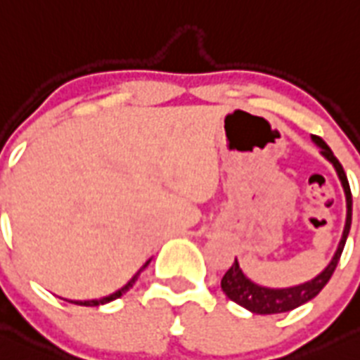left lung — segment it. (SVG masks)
I'll list each match as a JSON object with an SVG mask.
<instances>
[{
    "instance_id": "obj_1",
    "label": "left lung",
    "mask_w": 360,
    "mask_h": 360,
    "mask_svg": "<svg viewBox=\"0 0 360 360\" xmlns=\"http://www.w3.org/2000/svg\"><path fill=\"white\" fill-rule=\"evenodd\" d=\"M311 141L321 148V155L333 165L337 176H339L340 179V184H342V190H345L346 223L345 230H342V237H340L335 254H333L331 261L328 262V266L324 268L321 274L315 275L311 281H306V283L297 284V286H290V288H270V286H261V284L254 283L250 277H246L243 268L239 266V261L236 259L232 268H230V270L224 274L223 279H221V288L226 293L228 299H232L233 302H237V304L246 308V310L252 311V314H284V311L295 310L299 306L311 301V299H314L315 295H319V292L328 284L330 277L333 275V271H335L340 254H342V250H345L346 239H348L349 233V226H352V192H349L348 179H346V174L345 170H342V165H340L339 159L333 155L330 146L317 136H311Z\"/></svg>"
}]
</instances>
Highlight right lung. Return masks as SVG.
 I'll return each mask as SVG.
<instances>
[{"instance_id":"1","label":"right lung","mask_w":360,"mask_h":360,"mask_svg":"<svg viewBox=\"0 0 360 360\" xmlns=\"http://www.w3.org/2000/svg\"><path fill=\"white\" fill-rule=\"evenodd\" d=\"M150 261H152V259H148V261H146L145 264H143V266L136 271V275H134L132 279L128 281V283L124 284L123 288H120V290H117V292L110 293V295H106V297H101V299H92V301H68V302H74V304H79V306H99V304H106V302H110V301H115V299H120L121 295H124V293H127L128 290L132 288L134 284H136V281H137V277H139V274H141V271L145 270L146 266H148Z\"/></svg>"}]
</instances>
